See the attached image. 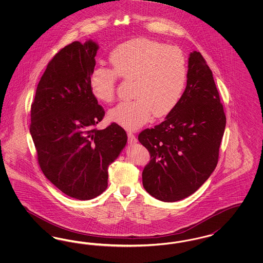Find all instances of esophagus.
Here are the masks:
<instances>
[{
	"mask_svg": "<svg viewBox=\"0 0 263 263\" xmlns=\"http://www.w3.org/2000/svg\"><path fill=\"white\" fill-rule=\"evenodd\" d=\"M127 135H128V141H129V143H131V144L137 143V138H136V136H135L132 132H127Z\"/></svg>",
	"mask_w": 263,
	"mask_h": 263,
	"instance_id": "34e87169",
	"label": "esophagus"
}]
</instances>
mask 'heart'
I'll return each mask as SVG.
<instances>
[{
    "label": "heart",
    "instance_id": "heart-1",
    "mask_svg": "<svg viewBox=\"0 0 263 263\" xmlns=\"http://www.w3.org/2000/svg\"><path fill=\"white\" fill-rule=\"evenodd\" d=\"M111 69L95 67L88 84L95 99L109 103L115 99L117 77L133 81L132 98L108 111V119L126 129L144 125L154 114L163 117L174 110L187 80L182 51L148 38H136L110 51Z\"/></svg>",
    "mask_w": 263,
    "mask_h": 263
}]
</instances>
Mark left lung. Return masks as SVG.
Masks as SVG:
<instances>
[{
    "mask_svg": "<svg viewBox=\"0 0 263 263\" xmlns=\"http://www.w3.org/2000/svg\"><path fill=\"white\" fill-rule=\"evenodd\" d=\"M226 115L212 71L193 51L188 58L187 84L164 121L143 130L139 142L149 151L143 185L163 202H175L194 193L209 178L219 160Z\"/></svg>",
    "mask_w": 263,
    "mask_h": 263,
    "instance_id": "8db88e82",
    "label": "left lung"
}]
</instances>
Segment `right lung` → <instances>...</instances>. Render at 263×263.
Wrapping results in <instances>:
<instances>
[{"mask_svg":"<svg viewBox=\"0 0 263 263\" xmlns=\"http://www.w3.org/2000/svg\"><path fill=\"white\" fill-rule=\"evenodd\" d=\"M99 45L74 41L48 63L31 104L30 134L42 173L66 195L89 200L107 188V168L127 143L121 126L96 128L104 109L88 79Z\"/></svg>","mask_w":263,"mask_h":263,"instance_id":"right-lung-1","label":"right lung"}]
</instances>
